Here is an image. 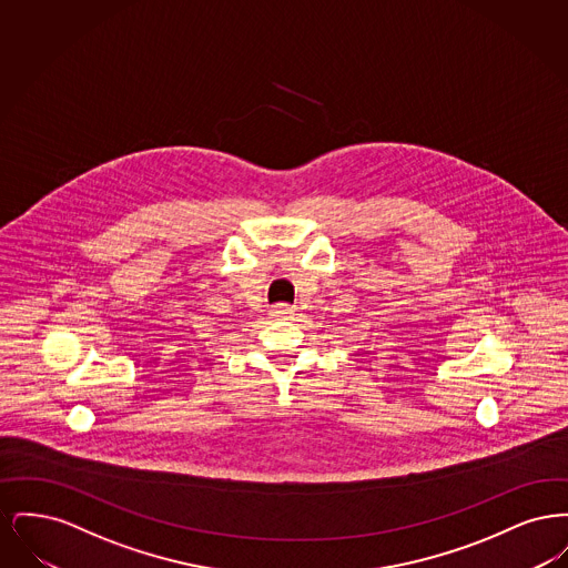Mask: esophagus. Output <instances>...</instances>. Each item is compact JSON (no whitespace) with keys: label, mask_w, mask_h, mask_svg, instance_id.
<instances>
[{"label":"esophagus","mask_w":568,"mask_h":568,"mask_svg":"<svg viewBox=\"0 0 568 568\" xmlns=\"http://www.w3.org/2000/svg\"><path fill=\"white\" fill-rule=\"evenodd\" d=\"M272 315H274V317H292V315H294V308L287 306V304H276V306L272 308Z\"/></svg>","instance_id":"34e87169"}]
</instances>
